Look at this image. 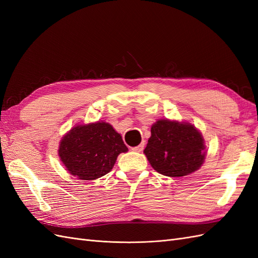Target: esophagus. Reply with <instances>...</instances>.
<instances>
[{
    "label": "esophagus",
    "instance_id": "esophagus-1",
    "mask_svg": "<svg viewBox=\"0 0 258 258\" xmlns=\"http://www.w3.org/2000/svg\"><path fill=\"white\" fill-rule=\"evenodd\" d=\"M131 150L134 151V152H137V153L142 152V151L144 150V144L142 143V144H140V145H138V146H136V147H132Z\"/></svg>",
    "mask_w": 258,
    "mask_h": 258
}]
</instances>
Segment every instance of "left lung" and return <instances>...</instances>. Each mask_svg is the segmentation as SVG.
I'll return each mask as SVG.
<instances>
[{
	"mask_svg": "<svg viewBox=\"0 0 258 258\" xmlns=\"http://www.w3.org/2000/svg\"><path fill=\"white\" fill-rule=\"evenodd\" d=\"M144 154L158 173L181 177L197 171L206 158L200 131L189 122L160 119L151 128Z\"/></svg>",
	"mask_w": 258,
	"mask_h": 258,
	"instance_id": "obj_1",
	"label": "left lung"
}]
</instances>
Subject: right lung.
Returning <instances> with one entry per match:
<instances>
[{"label": "right lung", "mask_w": 258, "mask_h": 258, "mask_svg": "<svg viewBox=\"0 0 258 258\" xmlns=\"http://www.w3.org/2000/svg\"><path fill=\"white\" fill-rule=\"evenodd\" d=\"M127 151L112 124L97 121L70 130L60 141L59 157L70 174L88 181L110 172L118 155Z\"/></svg>", "instance_id": "1"}]
</instances>
